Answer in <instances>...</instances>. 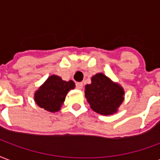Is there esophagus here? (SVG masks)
Here are the masks:
<instances>
[{"mask_svg":"<svg viewBox=\"0 0 160 160\" xmlns=\"http://www.w3.org/2000/svg\"><path fill=\"white\" fill-rule=\"evenodd\" d=\"M75 86H76V88L77 89H82V87H83V84L81 83V82H77L76 84H75Z\"/></svg>","mask_w":160,"mask_h":160,"instance_id":"esophagus-1","label":"esophagus"}]
</instances>
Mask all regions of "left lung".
<instances>
[{
    "mask_svg": "<svg viewBox=\"0 0 160 160\" xmlns=\"http://www.w3.org/2000/svg\"><path fill=\"white\" fill-rule=\"evenodd\" d=\"M85 96L95 112L109 115L122 103L124 90L103 74H97L92 78V84L86 86Z\"/></svg>",
    "mask_w": 160,
    "mask_h": 160,
    "instance_id": "1",
    "label": "left lung"
}]
</instances>
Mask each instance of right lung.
<instances>
[{
	"label": "right lung",
	"mask_w": 160,
	"mask_h": 160,
	"mask_svg": "<svg viewBox=\"0 0 160 160\" xmlns=\"http://www.w3.org/2000/svg\"><path fill=\"white\" fill-rule=\"evenodd\" d=\"M74 81H65L59 76L52 75L35 94V101L39 107L55 113L60 110L68 91L74 89Z\"/></svg>",
	"instance_id": "obj_1"
}]
</instances>
